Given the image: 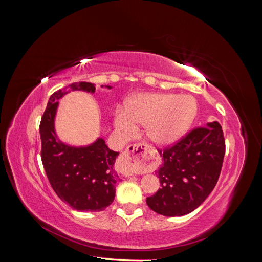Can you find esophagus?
<instances>
[{
  "label": "esophagus",
  "instance_id": "34e87169",
  "mask_svg": "<svg viewBox=\"0 0 262 262\" xmlns=\"http://www.w3.org/2000/svg\"><path fill=\"white\" fill-rule=\"evenodd\" d=\"M147 148L144 144H133L126 147L122 154L120 166L126 175L141 171L145 166Z\"/></svg>",
  "mask_w": 262,
  "mask_h": 262
}]
</instances>
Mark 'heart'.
I'll list each match as a JSON object with an SVG mask.
<instances>
[{"label": "heart", "instance_id": "heart-1", "mask_svg": "<svg viewBox=\"0 0 262 262\" xmlns=\"http://www.w3.org/2000/svg\"><path fill=\"white\" fill-rule=\"evenodd\" d=\"M196 114V104L189 95L163 93L138 94L126 99L123 114L115 118L117 128L132 133L134 125L145 126L147 139L155 146L167 147L184 136Z\"/></svg>", "mask_w": 262, "mask_h": 262}]
</instances>
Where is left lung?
Masks as SVG:
<instances>
[{
    "label": "left lung",
    "mask_w": 262,
    "mask_h": 262,
    "mask_svg": "<svg viewBox=\"0 0 262 262\" xmlns=\"http://www.w3.org/2000/svg\"><path fill=\"white\" fill-rule=\"evenodd\" d=\"M158 152L163 158L155 173L162 188L146 203L164 216L186 215L200 207L219 180L225 155L222 126L217 121L207 123Z\"/></svg>",
    "instance_id": "left-lung-1"
}]
</instances>
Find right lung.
Segmentation results:
<instances>
[{
  "label": "right lung",
  "instance_id": "1",
  "mask_svg": "<svg viewBox=\"0 0 262 262\" xmlns=\"http://www.w3.org/2000/svg\"><path fill=\"white\" fill-rule=\"evenodd\" d=\"M110 90L112 86L101 85ZM95 85L78 82L53 93L41 118V161L54 192L71 208L81 212H99L113 203L116 185L121 179L114 169L119 153L98 138L92 144L72 146L55 132L59 100L72 91L95 93Z\"/></svg>",
  "mask_w": 262,
  "mask_h": 262
}]
</instances>
